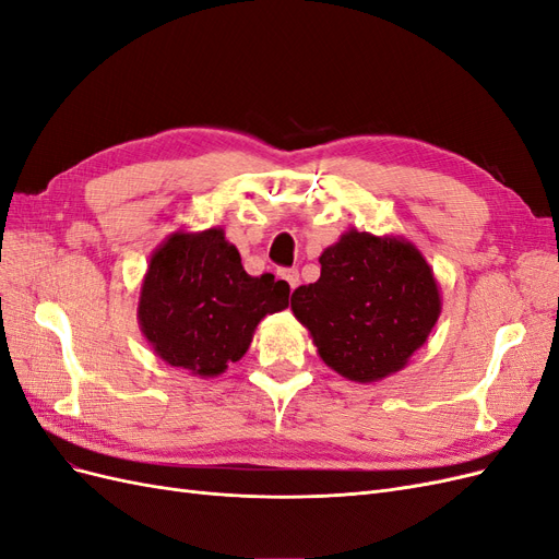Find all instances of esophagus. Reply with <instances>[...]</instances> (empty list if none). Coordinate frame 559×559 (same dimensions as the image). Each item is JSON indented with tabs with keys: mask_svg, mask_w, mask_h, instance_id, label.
I'll list each match as a JSON object with an SVG mask.
<instances>
[{
	"mask_svg": "<svg viewBox=\"0 0 559 559\" xmlns=\"http://www.w3.org/2000/svg\"><path fill=\"white\" fill-rule=\"evenodd\" d=\"M280 277L289 282L292 289H296L298 282H300V275H298V270H296V267H284V270H280Z\"/></svg>",
	"mask_w": 559,
	"mask_h": 559,
	"instance_id": "34e87169",
	"label": "esophagus"
}]
</instances>
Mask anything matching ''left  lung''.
<instances>
[{
    "mask_svg": "<svg viewBox=\"0 0 559 559\" xmlns=\"http://www.w3.org/2000/svg\"><path fill=\"white\" fill-rule=\"evenodd\" d=\"M319 263V280L292 294V310L319 357L354 382L396 373L427 343L441 314L425 257L405 240L352 228Z\"/></svg>",
    "mask_w": 559,
    "mask_h": 559,
    "instance_id": "1",
    "label": "left lung"
}]
</instances>
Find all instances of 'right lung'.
I'll return each instance as SVG.
<instances>
[{"label": "right lung", "instance_id": "obj_1", "mask_svg": "<svg viewBox=\"0 0 559 559\" xmlns=\"http://www.w3.org/2000/svg\"><path fill=\"white\" fill-rule=\"evenodd\" d=\"M289 306V284L245 273L222 228L177 230L148 261L138 319L158 357L200 378L240 361L265 314Z\"/></svg>", "mask_w": 559, "mask_h": 559}]
</instances>
